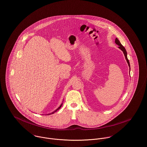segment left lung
<instances>
[{"mask_svg": "<svg viewBox=\"0 0 147 147\" xmlns=\"http://www.w3.org/2000/svg\"><path fill=\"white\" fill-rule=\"evenodd\" d=\"M115 43L116 44H117L118 46H119V48L123 52V54H124V55H125V58H126V61H127V63H128V66L129 67H130V64H129V61H128V58H127V52H126V49H125V48L123 47V46L121 43V42L120 41L118 40V38H115ZM130 69V68H129Z\"/></svg>", "mask_w": 147, "mask_h": 147, "instance_id": "left-lung-1", "label": "left lung"}]
</instances>
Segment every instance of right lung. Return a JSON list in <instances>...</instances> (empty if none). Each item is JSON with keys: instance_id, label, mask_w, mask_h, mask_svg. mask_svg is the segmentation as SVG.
<instances>
[{"instance_id": "add662e5", "label": "right lung", "mask_w": 147, "mask_h": 147, "mask_svg": "<svg viewBox=\"0 0 147 147\" xmlns=\"http://www.w3.org/2000/svg\"><path fill=\"white\" fill-rule=\"evenodd\" d=\"M62 104H61V106H59V107H58V109H57V110H55V111L54 112H55V111H57L58 110H59V109H60V108L61 107V106H62ZM54 112H53L52 113H50V114H53V113H54ZM50 114H49V115H50ZM48 115H49V114H48Z\"/></svg>"}]
</instances>
